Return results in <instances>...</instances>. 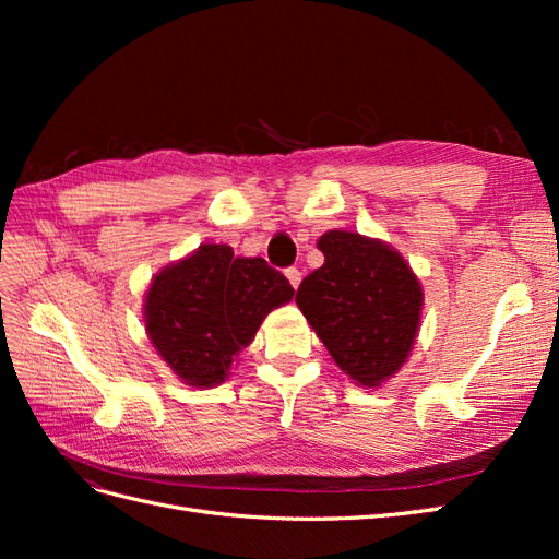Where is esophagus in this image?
Masks as SVG:
<instances>
[{
    "mask_svg": "<svg viewBox=\"0 0 559 559\" xmlns=\"http://www.w3.org/2000/svg\"><path fill=\"white\" fill-rule=\"evenodd\" d=\"M286 280L292 282L294 289H298V284H300V280H302V273H300L298 267H289V270H286Z\"/></svg>",
    "mask_w": 559,
    "mask_h": 559,
    "instance_id": "obj_1",
    "label": "esophagus"
}]
</instances>
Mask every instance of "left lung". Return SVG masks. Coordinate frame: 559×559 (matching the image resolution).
Wrapping results in <instances>:
<instances>
[{
  "mask_svg": "<svg viewBox=\"0 0 559 559\" xmlns=\"http://www.w3.org/2000/svg\"><path fill=\"white\" fill-rule=\"evenodd\" d=\"M324 265L300 282L296 306L354 384L380 386L408 361L425 292L401 253L378 238L326 230Z\"/></svg>",
  "mask_w": 559,
  "mask_h": 559,
  "instance_id": "obj_1",
  "label": "left lung"
}]
</instances>
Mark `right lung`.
Wrapping results in <instances>:
<instances>
[{
  "label": "right lung",
  "mask_w": 559,
  "mask_h": 559,
  "mask_svg": "<svg viewBox=\"0 0 559 559\" xmlns=\"http://www.w3.org/2000/svg\"><path fill=\"white\" fill-rule=\"evenodd\" d=\"M294 298V286L259 257L200 245L151 280L144 329L158 357L189 386L228 380L263 319Z\"/></svg>",
  "instance_id": "1"
}]
</instances>
